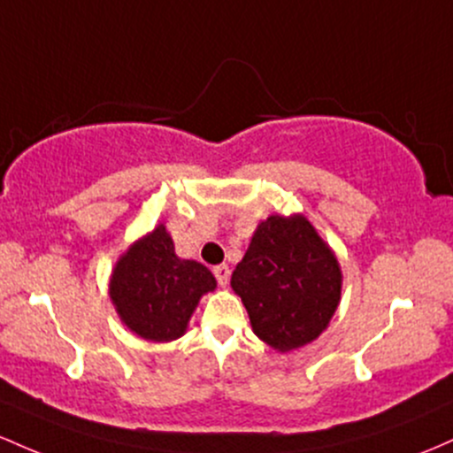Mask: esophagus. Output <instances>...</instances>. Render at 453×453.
Instances as JSON below:
<instances>
[{
	"mask_svg": "<svg viewBox=\"0 0 453 453\" xmlns=\"http://www.w3.org/2000/svg\"><path fill=\"white\" fill-rule=\"evenodd\" d=\"M213 276H216V280H218V284H220V287H226L228 278H231V269H228V265L222 263V265L213 267Z\"/></svg>",
	"mask_w": 453,
	"mask_h": 453,
	"instance_id": "obj_1",
	"label": "esophagus"
}]
</instances>
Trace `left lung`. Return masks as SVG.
Returning <instances> with one entry per match:
<instances>
[{
  "mask_svg": "<svg viewBox=\"0 0 453 453\" xmlns=\"http://www.w3.org/2000/svg\"><path fill=\"white\" fill-rule=\"evenodd\" d=\"M263 342L291 350L327 327L342 276L334 252L303 216H269L231 276Z\"/></svg>",
  "mask_w": 453,
  "mask_h": 453,
  "instance_id": "left-lung-1",
  "label": "left lung"
}]
</instances>
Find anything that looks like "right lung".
<instances>
[{
	"label": "right lung",
	"instance_id": "1",
	"mask_svg": "<svg viewBox=\"0 0 453 453\" xmlns=\"http://www.w3.org/2000/svg\"><path fill=\"white\" fill-rule=\"evenodd\" d=\"M213 288L210 269L177 257L162 225L119 258L111 278V299L121 321L154 342L180 338L201 295Z\"/></svg>",
	"mask_w": 453,
	"mask_h": 453
}]
</instances>
